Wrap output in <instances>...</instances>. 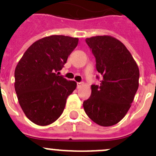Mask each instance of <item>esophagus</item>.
I'll return each instance as SVG.
<instances>
[{"instance_id":"obj_1","label":"esophagus","mask_w":156,"mask_h":156,"mask_svg":"<svg viewBox=\"0 0 156 156\" xmlns=\"http://www.w3.org/2000/svg\"><path fill=\"white\" fill-rule=\"evenodd\" d=\"M83 85V83H81V82L80 83H77V84H76L77 89H80V88Z\"/></svg>"}]
</instances>
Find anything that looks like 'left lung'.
Here are the masks:
<instances>
[{"instance_id": "1", "label": "left lung", "mask_w": 156, "mask_h": 156, "mask_svg": "<svg viewBox=\"0 0 156 156\" xmlns=\"http://www.w3.org/2000/svg\"><path fill=\"white\" fill-rule=\"evenodd\" d=\"M86 42L96 58L101 83L91 85L90 97L83 104L84 111L96 124L112 126L125 116L133 102L138 88V66L125 45L114 37H91Z\"/></svg>"}]
</instances>
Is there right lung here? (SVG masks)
<instances>
[{"mask_svg":"<svg viewBox=\"0 0 156 156\" xmlns=\"http://www.w3.org/2000/svg\"><path fill=\"white\" fill-rule=\"evenodd\" d=\"M79 39L51 35L34 42L24 53L15 71V89L27 118L45 126L56 121L66 99L76 87L55 73L61 70Z\"/></svg>","mask_w":156,"mask_h":156,"instance_id":"add662e5","label":"right lung"}]
</instances>
